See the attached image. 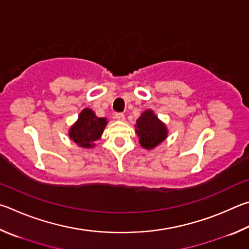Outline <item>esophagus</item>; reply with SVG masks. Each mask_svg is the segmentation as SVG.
Here are the masks:
<instances>
[{"mask_svg": "<svg viewBox=\"0 0 249 249\" xmlns=\"http://www.w3.org/2000/svg\"><path fill=\"white\" fill-rule=\"evenodd\" d=\"M115 117H116V119L119 120V121H124V113H116Z\"/></svg>", "mask_w": 249, "mask_h": 249, "instance_id": "1", "label": "esophagus"}]
</instances>
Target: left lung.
Here are the masks:
<instances>
[{
    "mask_svg": "<svg viewBox=\"0 0 249 249\" xmlns=\"http://www.w3.org/2000/svg\"><path fill=\"white\" fill-rule=\"evenodd\" d=\"M139 142L146 150H153L167 138V128L155 113L147 109L139 117L136 124Z\"/></svg>",
    "mask_w": 249,
    "mask_h": 249,
    "instance_id": "1",
    "label": "left lung"
}]
</instances>
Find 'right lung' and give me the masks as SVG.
I'll return each mask as SVG.
<instances>
[{"mask_svg": "<svg viewBox=\"0 0 249 249\" xmlns=\"http://www.w3.org/2000/svg\"><path fill=\"white\" fill-rule=\"evenodd\" d=\"M106 118H99L89 108H85L81 111L77 121L74 124L69 131L71 140L81 147H94V143L100 139L107 125Z\"/></svg>", "mask_w": 249, "mask_h": 249, "instance_id": "1", "label": "right lung"}]
</instances>
